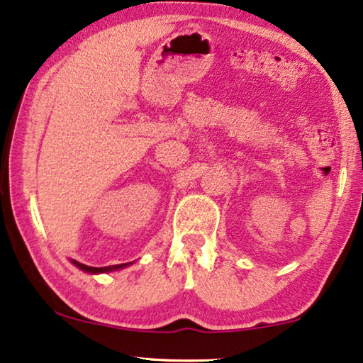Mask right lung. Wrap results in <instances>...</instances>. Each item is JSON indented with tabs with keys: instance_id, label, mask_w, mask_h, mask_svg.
Here are the masks:
<instances>
[{
	"instance_id": "add662e5",
	"label": "right lung",
	"mask_w": 363,
	"mask_h": 363,
	"mask_svg": "<svg viewBox=\"0 0 363 363\" xmlns=\"http://www.w3.org/2000/svg\"><path fill=\"white\" fill-rule=\"evenodd\" d=\"M71 263L74 264L76 267H79V269H82V271L91 272V274H100V272H111V271L121 269V267H126V266L131 264V263H125V264H115V266H105V267H92V266L82 264V263H79V261H74V259H71Z\"/></svg>"
}]
</instances>
